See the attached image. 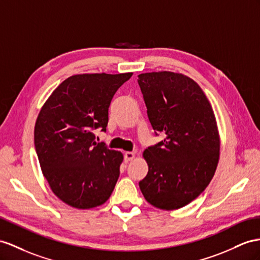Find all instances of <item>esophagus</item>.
I'll list each match as a JSON object with an SVG mask.
<instances>
[{
  "label": "esophagus",
  "mask_w": 260,
  "mask_h": 260,
  "mask_svg": "<svg viewBox=\"0 0 260 260\" xmlns=\"http://www.w3.org/2000/svg\"><path fill=\"white\" fill-rule=\"evenodd\" d=\"M135 155H136V152H135V151H126L125 154H124V159H125V161L133 160V159L135 158Z\"/></svg>",
  "instance_id": "34e87169"
}]
</instances>
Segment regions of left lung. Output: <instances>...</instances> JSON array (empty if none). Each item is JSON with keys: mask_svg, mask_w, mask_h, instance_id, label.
<instances>
[{"mask_svg": "<svg viewBox=\"0 0 260 260\" xmlns=\"http://www.w3.org/2000/svg\"><path fill=\"white\" fill-rule=\"evenodd\" d=\"M137 81L152 128L166 136L144 151L148 174L139 188L156 208L180 209L202 193L216 170L214 113L199 84L181 73H142Z\"/></svg>", "mask_w": 260, "mask_h": 260, "instance_id": "8db88e82", "label": "left lung"}]
</instances>
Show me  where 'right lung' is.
Listing matches in <instances>:
<instances>
[{
  "label": "right lung",
  "instance_id": "1",
  "mask_svg": "<svg viewBox=\"0 0 260 260\" xmlns=\"http://www.w3.org/2000/svg\"><path fill=\"white\" fill-rule=\"evenodd\" d=\"M132 75L69 77L39 112L34 131L39 165L52 192L66 204L95 208L114 190L123 155L96 143L93 131H106L112 99Z\"/></svg>",
  "mask_w": 260,
  "mask_h": 260
}]
</instances>
